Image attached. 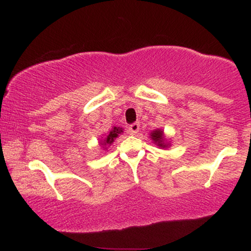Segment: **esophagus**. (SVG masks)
Masks as SVG:
<instances>
[{"label": "esophagus", "instance_id": "obj_1", "mask_svg": "<svg viewBox=\"0 0 251 251\" xmlns=\"http://www.w3.org/2000/svg\"><path fill=\"white\" fill-rule=\"evenodd\" d=\"M139 127H140L139 123H134V124H132V125L129 126V127H128V132H129V134H131V135H135V134H137L138 132H139Z\"/></svg>", "mask_w": 251, "mask_h": 251}]
</instances>
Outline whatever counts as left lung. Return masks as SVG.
Wrapping results in <instances>:
<instances>
[{"instance_id":"left-lung-1","label":"left lung","mask_w":251,"mask_h":251,"mask_svg":"<svg viewBox=\"0 0 251 251\" xmlns=\"http://www.w3.org/2000/svg\"><path fill=\"white\" fill-rule=\"evenodd\" d=\"M150 138H151L152 142H153L159 149H168L169 146H171L170 140L165 137L162 128H157L154 129V131H152L151 133H150Z\"/></svg>"}]
</instances>
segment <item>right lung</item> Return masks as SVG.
Wrapping results in <instances>:
<instances>
[{"instance_id":"add662e5","label":"right lung","mask_w":251,"mask_h":251,"mask_svg":"<svg viewBox=\"0 0 251 251\" xmlns=\"http://www.w3.org/2000/svg\"><path fill=\"white\" fill-rule=\"evenodd\" d=\"M123 128L122 127H117V126H113L112 129H109L108 133H106L103 137L100 138L99 140V145L100 148L102 150H107L108 146H111L112 144H113L114 140H116V138L119 137V134L123 133Z\"/></svg>"}]
</instances>
